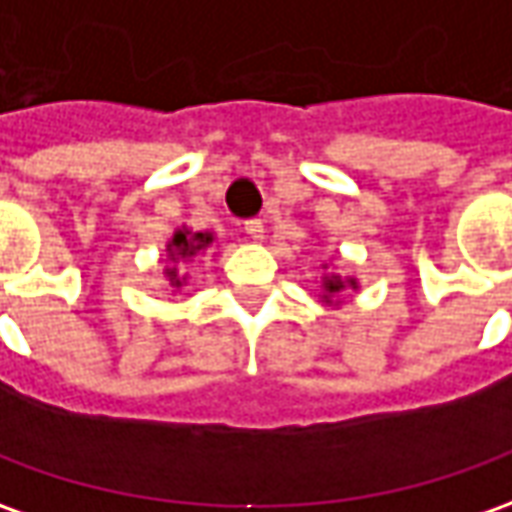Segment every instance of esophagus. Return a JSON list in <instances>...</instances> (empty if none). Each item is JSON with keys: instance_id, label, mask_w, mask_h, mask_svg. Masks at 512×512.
<instances>
[{"instance_id": "1", "label": "esophagus", "mask_w": 512, "mask_h": 512, "mask_svg": "<svg viewBox=\"0 0 512 512\" xmlns=\"http://www.w3.org/2000/svg\"><path fill=\"white\" fill-rule=\"evenodd\" d=\"M243 232L252 240H263V221L260 218H249V221L243 223Z\"/></svg>"}]
</instances>
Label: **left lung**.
<instances>
[{"label": "left lung", "mask_w": 512, "mask_h": 512, "mask_svg": "<svg viewBox=\"0 0 512 512\" xmlns=\"http://www.w3.org/2000/svg\"><path fill=\"white\" fill-rule=\"evenodd\" d=\"M323 286H326V303H328V297H331V294H340V291L345 289V280H340V277L334 274V277H326V280H323ZM348 286H351V289H357V283H354V280H348Z\"/></svg>", "instance_id": "left-lung-1"}]
</instances>
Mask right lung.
<instances>
[{"label":"right lung","instance_id":"right-lung-1","mask_svg":"<svg viewBox=\"0 0 512 512\" xmlns=\"http://www.w3.org/2000/svg\"><path fill=\"white\" fill-rule=\"evenodd\" d=\"M212 243V235L209 232H175V238L169 240L167 252H169V260H186V257H195L198 252H203L206 246ZM167 277H169V286H175V289H181L184 286L186 277L175 272V269H167Z\"/></svg>","mask_w":512,"mask_h":512}]
</instances>
